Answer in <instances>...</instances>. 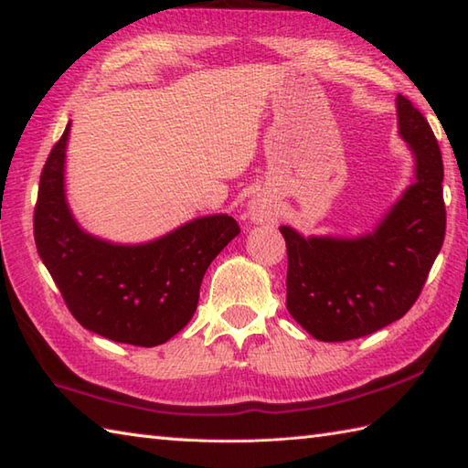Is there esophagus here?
Segmentation results:
<instances>
[{
    "instance_id": "obj_1",
    "label": "esophagus",
    "mask_w": 468,
    "mask_h": 468,
    "mask_svg": "<svg viewBox=\"0 0 468 468\" xmlns=\"http://www.w3.org/2000/svg\"><path fill=\"white\" fill-rule=\"evenodd\" d=\"M250 215H251L253 221H257V223L271 221V218L275 217V205H273L271 198L257 197L250 207Z\"/></svg>"
}]
</instances>
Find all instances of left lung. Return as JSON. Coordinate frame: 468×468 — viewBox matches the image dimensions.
<instances>
[{
    "label": "left lung",
    "mask_w": 468,
    "mask_h": 468,
    "mask_svg": "<svg viewBox=\"0 0 468 468\" xmlns=\"http://www.w3.org/2000/svg\"><path fill=\"white\" fill-rule=\"evenodd\" d=\"M400 134L416 156V181L372 235L303 237L280 227L287 247V310L322 342L382 330L410 310L439 255L446 208L442 154L429 121L399 94Z\"/></svg>",
    "instance_id": "left-lung-1"
}]
</instances>
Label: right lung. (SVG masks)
I'll list each match as a JSON object with an SVG mask.
<instances>
[{"label": "right lung", "mask_w": 468, "mask_h": 468, "mask_svg": "<svg viewBox=\"0 0 468 468\" xmlns=\"http://www.w3.org/2000/svg\"><path fill=\"white\" fill-rule=\"evenodd\" d=\"M69 124L48 154L34 208L37 253L78 324L112 342L153 347L191 320L207 267L239 235L229 215L201 217L146 245L86 235L64 198Z\"/></svg>", "instance_id": "1"}]
</instances>
